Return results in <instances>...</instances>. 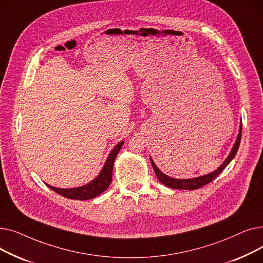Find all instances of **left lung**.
Instances as JSON below:
<instances>
[{"label": "left lung", "mask_w": 263, "mask_h": 263, "mask_svg": "<svg viewBox=\"0 0 263 263\" xmlns=\"http://www.w3.org/2000/svg\"><path fill=\"white\" fill-rule=\"evenodd\" d=\"M241 132H242V121L240 123V129H239V134L237 136V140L233 144V147L230 151L229 156L226 158V160L222 163L220 166L215 170L214 172L210 173V174H206L203 176H199V177H195V178H190V179H176V178H172L167 175H165L164 173H162L158 166L156 165V163L154 162V160L150 158V162L151 165H153L154 171L156 173V176L158 178V180L160 182H162L164 185H166L168 187L172 189H176V190H197L205 184L210 183L211 181H213L214 179L224 171V168L227 166V165L231 162V160L236 157L237 153H238V149L240 146V142H241Z\"/></svg>", "instance_id": "left-lung-1"}]
</instances>
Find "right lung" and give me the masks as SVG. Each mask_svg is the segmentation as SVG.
I'll return each instance as SVG.
<instances>
[{
	"label": "right lung",
	"mask_w": 263,
	"mask_h": 263,
	"mask_svg": "<svg viewBox=\"0 0 263 263\" xmlns=\"http://www.w3.org/2000/svg\"><path fill=\"white\" fill-rule=\"evenodd\" d=\"M123 141L119 142L113 150L110 151L109 156L107 157L103 167L99 175L97 176L93 180H91L89 183L84 184L82 186L72 187V189H61V187H55L50 184H47L51 190L57 192L58 194L70 199H78V200H87L95 198L101 193H103L108 185L112 182V173H113V165L115 162V159L119 153L120 148L123 145Z\"/></svg>",
	"instance_id": "right-lung-1"
}]
</instances>
